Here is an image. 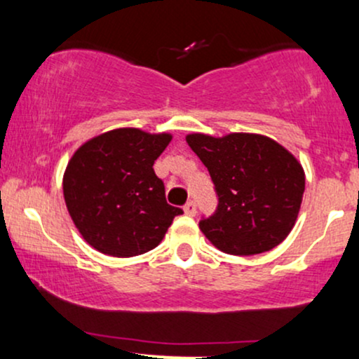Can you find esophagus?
<instances>
[{"label":"esophagus","instance_id":"obj_1","mask_svg":"<svg viewBox=\"0 0 359 359\" xmlns=\"http://www.w3.org/2000/svg\"><path fill=\"white\" fill-rule=\"evenodd\" d=\"M184 212L187 214V216H196V212H197L196 203H194V201H189V203L184 205Z\"/></svg>","mask_w":359,"mask_h":359}]
</instances>
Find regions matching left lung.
Here are the masks:
<instances>
[{
    "instance_id": "8db88e82",
    "label": "left lung",
    "mask_w": 359,
    "mask_h": 359,
    "mask_svg": "<svg viewBox=\"0 0 359 359\" xmlns=\"http://www.w3.org/2000/svg\"><path fill=\"white\" fill-rule=\"evenodd\" d=\"M208 167L217 194V209L199 222L217 250L258 255L280 245L297 221L306 175L287 148L269 137L204 133L185 137Z\"/></svg>"
}]
</instances>
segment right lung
<instances>
[{"mask_svg": "<svg viewBox=\"0 0 359 359\" xmlns=\"http://www.w3.org/2000/svg\"><path fill=\"white\" fill-rule=\"evenodd\" d=\"M170 133L118 128L90 138L69 160L64 199L86 243L109 257L143 255L160 245L182 209L167 204L154 163Z\"/></svg>", "mask_w": 359, "mask_h": 359, "instance_id": "obj_1", "label": "right lung"}]
</instances>
